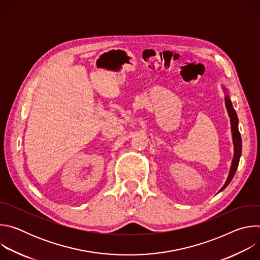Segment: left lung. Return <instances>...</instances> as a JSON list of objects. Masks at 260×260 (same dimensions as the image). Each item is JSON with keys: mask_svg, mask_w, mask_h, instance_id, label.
<instances>
[{"mask_svg": "<svg viewBox=\"0 0 260 260\" xmlns=\"http://www.w3.org/2000/svg\"><path fill=\"white\" fill-rule=\"evenodd\" d=\"M222 89L224 90V101H225V106H226V110L229 116L231 118V131H232V138H233V144H234V157L232 160V166H231V170L228 176V179L224 183L223 186L221 187V189L219 190V192H221L222 190H224L228 185L231 183V181L233 180L236 171L238 169L239 166V161H240V157L242 154V139H241V135L239 132V119L237 116L236 111L233 107L232 101H231V96H230V90L226 86L222 85Z\"/></svg>", "mask_w": 260, "mask_h": 260, "instance_id": "8db88e82", "label": "left lung"}]
</instances>
